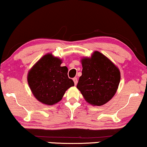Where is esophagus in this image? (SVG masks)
Listing matches in <instances>:
<instances>
[{
    "mask_svg": "<svg viewBox=\"0 0 147 147\" xmlns=\"http://www.w3.org/2000/svg\"><path fill=\"white\" fill-rule=\"evenodd\" d=\"M73 80H74V84H75V85L77 84V83H78V79H77V78H73Z\"/></svg>",
    "mask_w": 147,
    "mask_h": 147,
    "instance_id": "34e87169",
    "label": "esophagus"
}]
</instances>
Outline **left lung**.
Returning a JSON list of instances; mask_svg holds the SVG:
<instances>
[{
  "instance_id": "left-lung-1",
  "label": "left lung",
  "mask_w": 147,
  "mask_h": 147,
  "mask_svg": "<svg viewBox=\"0 0 147 147\" xmlns=\"http://www.w3.org/2000/svg\"><path fill=\"white\" fill-rule=\"evenodd\" d=\"M82 71L77 88L88 103L101 106L117 92L121 75L119 69L108 57L94 51L90 57L81 59Z\"/></svg>"
}]
</instances>
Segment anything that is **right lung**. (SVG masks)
<instances>
[{"mask_svg": "<svg viewBox=\"0 0 147 147\" xmlns=\"http://www.w3.org/2000/svg\"><path fill=\"white\" fill-rule=\"evenodd\" d=\"M62 59L47 53L32 66L28 74V82L35 98L44 105H53L61 100L65 91L74 86L68 78V69L61 67Z\"/></svg>", "mask_w": 147, "mask_h": 147, "instance_id": "1", "label": "right lung"}]
</instances>
